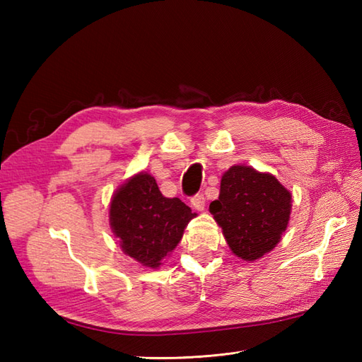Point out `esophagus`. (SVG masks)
Masks as SVG:
<instances>
[{"label": "esophagus", "mask_w": 362, "mask_h": 362, "mask_svg": "<svg viewBox=\"0 0 362 362\" xmlns=\"http://www.w3.org/2000/svg\"><path fill=\"white\" fill-rule=\"evenodd\" d=\"M191 205H193L194 210L202 211L204 206H205V197H204V194H196V196L191 197Z\"/></svg>", "instance_id": "obj_1"}]
</instances>
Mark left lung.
Masks as SVG:
<instances>
[{
  "label": "left lung",
  "instance_id": "left-lung-1",
  "mask_svg": "<svg viewBox=\"0 0 362 362\" xmlns=\"http://www.w3.org/2000/svg\"><path fill=\"white\" fill-rule=\"evenodd\" d=\"M291 202V193L276 177L235 165L222 175L219 197L210 204V211L235 255L255 261L280 243Z\"/></svg>",
  "mask_w": 362,
  "mask_h": 362
}]
</instances>
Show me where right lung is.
I'll return each instance as SVG.
<instances>
[{
	"instance_id": "1",
	"label": "right lung",
	"mask_w": 362,
	"mask_h": 362,
	"mask_svg": "<svg viewBox=\"0 0 362 362\" xmlns=\"http://www.w3.org/2000/svg\"><path fill=\"white\" fill-rule=\"evenodd\" d=\"M196 216L179 197H165L153 177L138 173L115 191L110 227L122 252L141 266L157 269L180 243Z\"/></svg>"
}]
</instances>
